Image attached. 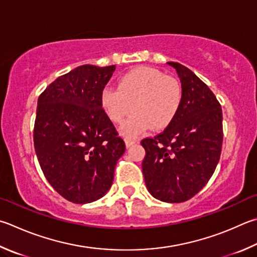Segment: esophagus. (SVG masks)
<instances>
[{
	"mask_svg": "<svg viewBox=\"0 0 257 257\" xmlns=\"http://www.w3.org/2000/svg\"><path fill=\"white\" fill-rule=\"evenodd\" d=\"M124 143H125V147L129 148L130 146H133L134 144H136L137 141H135V139H132V138H125Z\"/></svg>",
	"mask_w": 257,
	"mask_h": 257,
	"instance_id": "obj_1",
	"label": "esophagus"
}]
</instances>
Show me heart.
<instances>
[{
  "mask_svg": "<svg viewBox=\"0 0 257 257\" xmlns=\"http://www.w3.org/2000/svg\"><path fill=\"white\" fill-rule=\"evenodd\" d=\"M181 102L179 81L151 67L133 69L120 78L118 87L108 85L101 92L102 108L113 122H121L133 106L134 113L120 127V134L127 138L137 137L151 127H167Z\"/></svg>",
  "mask_w": 257,
  "mask_h": 257,
  "instance_id": "heart-1",
  "label": "heart"
}]
</instances>
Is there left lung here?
I'll return each instance as SVG.
<instances>
[{
  "mask_svg": "<svg viewBox=\"0 0 257 257\" xmlns=\"http://www.w3.org/2000/svg\"><path fill=\"white\" fill-rule=\"evenodd\" d=\"M180 78L181 106L162 134L142 142V170L148 192L163 202L180 203L208 183L220 158L221 105L188 67L169 62Z\"/></svg>",
  "mask_w": 257,
  "mask_h": 257,
  "instance_id": "left-lung-1",
  "label": "left lung"
}]
</instances>
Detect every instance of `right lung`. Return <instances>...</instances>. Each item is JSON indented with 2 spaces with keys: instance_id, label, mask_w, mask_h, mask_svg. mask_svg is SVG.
<instances>
[{
  "instance_id": "1",
  "label": "right lung",
  "mask_w": 257,
  "mask_h": 257,
  "mask_svg": "<svg viewBox=\"0 0 257 257\" xmlns=\"http://www.w3.org/2000/svg\"><path fill=\"white\" fill-rule=\"evenodd\" d=\"M114 69L82 65L55 80L38 99L36 155L49 184L74 203L96 201L108 192L125 151L101 105Z\"/></svg>"
}]
</instances>
